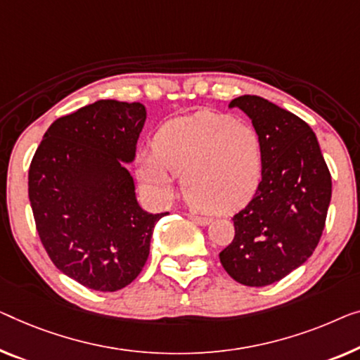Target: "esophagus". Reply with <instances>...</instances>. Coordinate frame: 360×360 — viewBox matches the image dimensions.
<instances>
[{"mask_svg":"<svg viewBox=\"0 0 360 360\" xmlns=\"http://www.w3.org/2000/svg\"><path fill=\"white\" fill-rule=\"evenodd\" d=\"M189 218H191L194 223L202 224V226H205V224H208V223L212 221V218L203 217V214H197V213H189Z\"/></svg>","mask_w":360,"mask_h":360,"instance_id":"esophagus-1","label":"esophagus"}]
</instances>
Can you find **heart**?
<instances>
[{
  "label": "heart",
  "instance_id": "b5f03b06",
  "mask_svg": "<svg viewBox=\"0 0 360 360\" xmlns=\"http://www.w3.org/2000/svg\"><path fill=\"white\" fill-rule=\"evenodd\" d=\"M264 173L259 134L233 117L197 112L168 121L153 137V150H142L137 176L153 195L168 200L174 176L192 205L212 213H231L250 202Z\"/></svg>",
  "mask_w": 360,
  "mask_h": 360
}]
</instances>
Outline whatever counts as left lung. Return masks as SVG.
Masks as SVG:
<instances>
[{"mask_svg":"<svg viewBox=\"0 0 360 360\" xmlns=\"http://www.w3.org/2000/svg\"><path fill=\"white\" fill-rule=\"evenodd\" d=\"M252 120L264 148L255 195L233 217L234 239L219 252L228 275L244 286L280 281L314 254L331 200V174L307 122L262 96L229 103Z\"/></svg>","mask_w":360,"mask_h":360,"instance_id":"obj_1","label":"left lung"}]
</instances>
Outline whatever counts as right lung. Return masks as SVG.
<instances>
[{
    "label": "right lung",
    "instance_id": "obj_1",
    "mask_svg": "<svg viewBox=\"0 0 360 360\" xmlns=\"http://www.w3.org/2000/svg\"><path fill=\"white\" fill-rule=\"evenodd\" d=\"M146 117L141 103L98 100L58 117L32 158L29 198L43 248L58 270L95 291L136 280L165 214L142 210L124 166Z\"/></svg>",
    "mask_w": 360,
    "mask_h": 360
}]
</instances>
